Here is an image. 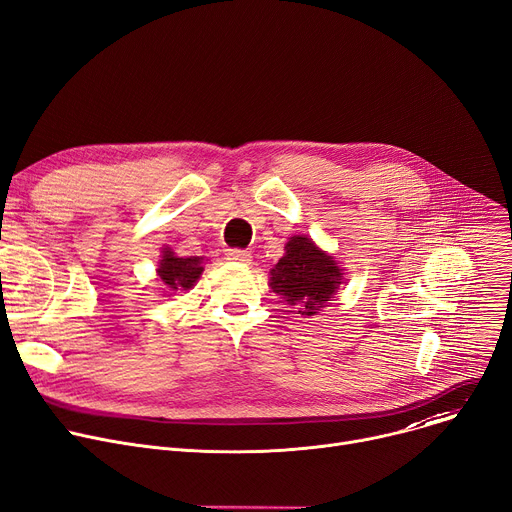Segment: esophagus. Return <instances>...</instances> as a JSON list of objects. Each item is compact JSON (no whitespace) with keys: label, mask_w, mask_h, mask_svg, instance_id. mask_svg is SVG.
<instances>
[{"label":"esophagus","mask_w":512,"mask_h":512,"mask_svg":"<svg viewBox=\"0 0 512 512\" xmlns=\"http://www.w3.org/2000/svg\"><path fill=\"white\" fill-rule=\"evenodd\" d=\"M228 259L234 261V263H241V265H251L253 263L251 251H243V249H230Z\"/></svg>","instance_id":"esophagus-1"}]
</instances>
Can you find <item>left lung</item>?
Returning a JSON list of instances; mask_svg holds the SVG:
<instances>
[{
    "label": "left lung",
    "instance_id": "1",
    "mask_svg": "<svg viewBox=\"0 0 512 512\" xmlns=\"http://www.w3.org/2000/svg\"><path fill=\"white\" fill-rule=\"evenodd\" d=\"M284 257L269 271V286L296 315H317L344 284V271L309 236L296 234L286 243Z\"/></svg>",
    "mask_w": 512,
    "mask_h": 512
}]
</instances>
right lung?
<instances>
[{
    "mask_svg": "<svg viewBox=\"0 0 512 512\" xmlns=\"http://www.w3.org/2000/svg\"><path fill=\"white\" fill-rule=\"evenodd\" d=\"M201 257H177L170 249L162 251V259L158 265V278L166 286V290H189L201 276Z\"/></svg>",
    "mask_w": 512,
    "mask_h": 512,
    "instance_id": "1",
    "label": "right lung"
}]
</instances>
